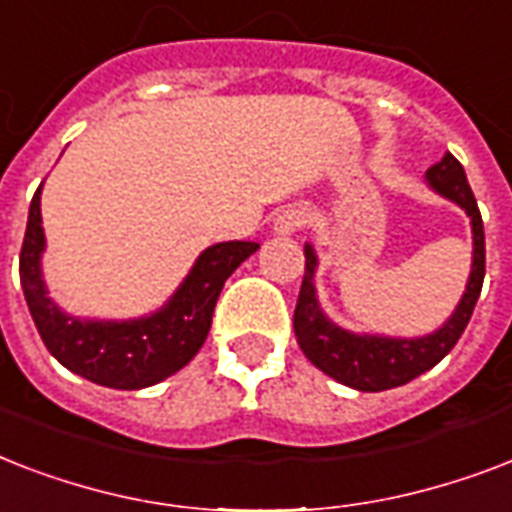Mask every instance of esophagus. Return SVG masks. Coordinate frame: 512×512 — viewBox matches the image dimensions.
Listing matches in <instances>:
<instances>
[{
	"mask_svg": "<svg viewBox=\"0 0 512 512\" xmlns=\"http://www.w3.org/2000/svg\"><path fill=\"white\" fill-rule=\"evenodd\" d=\"M305 220H308V215H305L303 207L281 209L279 215H276V220H273V231L279 233V236H292V233H297L303 228Z\"/></svg>",
	"mask_w": 512,
	"mask_h": 512,
	"instance_id": "esophagus-1",
	"label": "esophagus"
}]
</instances>
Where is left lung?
Returning <instances> with one entry per match:
<instances>
[{
  "mask_svg": "<svg viewBox=\"0 0 512 512\" xmlns=\"http://www.w3.org/2000/svg\"><path fill=\"white\" fill-rule=\"evenodd\" d=\"M430 188L454 204H460L470 217L473 228V265L465 295L457 303L454 313L446 319L441 329L425 337H382V335H353L348 329H340L321 311L316 297V252L311 244H305V276L300 297L295 308V335L300 348L313 366L335 377L348 388L364 390V393H380V390L406 385L422 372H428L457 345L465 327H468L473 308L478 303L486 273V244H484V220L478 212L476 196L470 191L468 177L462 164L452 154H446L438 164L428 170Z\"/></svg>",
  "mask_w": 512,
  "mask_h": 512,
  "instance_id": "8db88e82",
  "label": "left lung"
}]
</instances>
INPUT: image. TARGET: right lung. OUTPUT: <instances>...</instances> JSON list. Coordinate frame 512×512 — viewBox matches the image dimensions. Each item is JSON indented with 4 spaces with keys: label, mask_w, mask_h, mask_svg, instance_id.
I'll return each mask as SVG.
<instances>
[{
    "label": "right lung",
    "mask_w": 512,
    "mask_h": 512,
    "mask_svg": "<svg viewBox=\"0 0 512 512\" xmlns=\"http://www.w3.org/2000/svg\"><path fill=\"white\" fill-rule=\"evenodd\" d=\"M39 193L42 185L28 207L20 249V284L28 311L47 350L60 364L106 388L140 390L183 369L207 340L225 279L260 249L255 241H220L207 247L167 305L151 316L130 321L76 319L60 311L44 287Z\"/></svg>",
    "instance_id": "1"
}]
</instances>
